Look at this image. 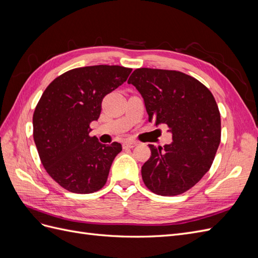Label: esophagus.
<instances>
[{
	"label": "esophagus",
	"instance_id": "esophagus-1",
	"mask_svg": "<svg viewBox=\"0 0 258 258\" xmlns=\"http://www.w3.org/2000/svg\"><path fill=\"white\" fill-rule=\"evenodd\" d=\"M137 145H138V143L135 141H127L123 143V148H134Z\"/></svg>",
	"mask_w": 258,
	"mask_h": 258
}]
</instances>
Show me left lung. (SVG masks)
I'll list each match as a JSON object with an SVG mask.
<instances>
[{
	"label": "left lung",
	"instance_id": "1",
	"mask_svg": "<svg viewBox=\"0 0 258 258\" xmlns=\"http://www.w3.org/2000/svg\"><path fill=\"white\" fill-rule=\"evenodd\" d=\"M144 99L148 120L165 123L172 143L156 148L142 166L151 191L176 196L196 185L211 168L221 142V114L206 86L173 70L140 68L128 80Z\"/></svg>",
	"mask_w": 258,
	"mask_h": 258
}]
</instances>
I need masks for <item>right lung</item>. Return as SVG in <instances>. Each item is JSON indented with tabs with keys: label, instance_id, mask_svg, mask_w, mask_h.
Wrapping results in <instances>:
<instances>
[{
	"label": "right lung",
	"instance_id": "1",
	"mask_svg": "<svg viewBox=\"0 0 258 258\" xmlns=\"http://www.w3.org/2000/svg\"><path fill=\"white\" fill-rule=\"evenodd\" d=\"M132 69L119 66L76 68L56 77L33 113V139L42 165L54 182L75 194L105 185L120 143L101 144L90 137L107 93L127 81Z\"/></svg>",
	"mask_w": 258,
	"mask_h": 258
}]
</instances>
